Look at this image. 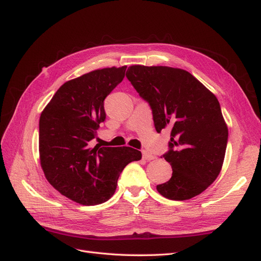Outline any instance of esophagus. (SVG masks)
<instances>
[{
    "label": "esophagus",
    "mask_w": 261,
    "mask_h": 261,
    "mask_svg": "<svg viewBox=\"0 0 261 261\" xmlns=\"http://www.w3.org/2000/svg\"><path fill=\"white\" fill-rule=\"evenodd\" d=\"M143 158L145 160H147V161H150V160H153L154 159V155L153 154H151L150 152H148L147 150H143Z\"/></svg>",
    "instance_id": "esophagus-1"
}]
</instances>
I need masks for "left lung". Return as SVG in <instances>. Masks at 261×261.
Returning a JSON list of instances; mask_svg holds the SVG:
<instances>
[{
    "instance_id": "obj_1",
    "label": "left lung",
    "mask_w": 261,
    "mask_h": 261,
    "mask_svg": "<svg viewBox=\"0 0 261 261\" xmlns=\"http://www.w3.org/2000/svg\"><path fill=\"white\" fill-rule=\"evenodd\" d=\"M126 77L152 110L158 133L171 129L169 151L163 158L172 177L156 191L172 200L201 194L222 168L228 130L217 97L180 68L133 65Z\"/></svg>"
}]
</instances>
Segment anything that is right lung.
<instances>
[{
    "mask_svg": "<svg viewBox=\"0 0 261 261\" xmlns=\"http://www.w3.org/2000/svg\"><path fill=\"white\" fill-rule=\"evenodd\" d=\"M126 66L92 70L62 85L39 121V153L49 183L70 200L85 206L106 202L117 179L141 152L130 147H92L103 102L125 76ZM98 139V138H97Z\"/></svg>",
    "mask_w": 261,
    "mask_h": 261,
    "instance_id": "obj_1",
    "label": "right lung"
}]
</instances>
